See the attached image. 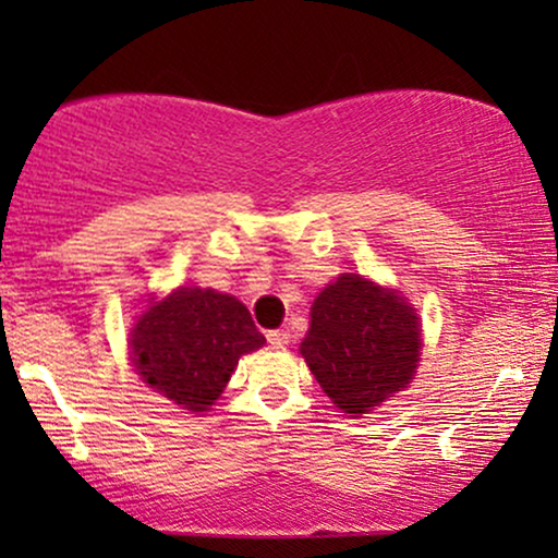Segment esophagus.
<instances>
[{"mask_svg": "<svg viewBox=\"0 0 558 558\" xmlns=\"http://www.w3.org/2000/svg\"><path fill=\"white\" fill-rule=\"evenodd\" d=\"M266 340H269L271 345L284 348V345H289V342H292V335H289V330H269V332H266Z\"/></svg>", "mask_w": 558, "mask_h": 558, "instance_id": "esophagus-1", "label": "esophagus"}]
</instances>
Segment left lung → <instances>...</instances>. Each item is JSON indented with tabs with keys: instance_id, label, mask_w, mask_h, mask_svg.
<instances>
[{
	"instance_id": "8db88e82",
	"label": "left lung",
	"mask_w": 558,
	"mask_h": 558,
	"mask_svg": "<svg viewBox=\"0 0 558 558\" xmlns=\"http://www.w3.org/2000/svg\"><path fill=\"white\" fill-rule=\"evenodd\" d=\"M418 348V317L403 296L342 274L312 304L300 353L332 403L357 416L407 388Z\"/></svg>"
}]
</instances>
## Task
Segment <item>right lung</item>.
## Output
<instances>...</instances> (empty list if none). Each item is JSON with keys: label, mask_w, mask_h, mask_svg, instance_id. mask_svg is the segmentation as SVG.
<instances>
[{"label": "right lung", "mask_w": 558, "mask_h": 558, "mask_svg": "<svg viewBox=\"0 0 558 558\" xmlns=\"http://www.w3.org/2000/svg\"><path fill=\"white\" fill-rule=\"evenodd\" d=\"M264 342L235 296L182 287L140 317L132 361L157 393L187 411H205L223 393L239 357Z\"/></svg>", "instance_id": "add662e5"}]
</instances>
